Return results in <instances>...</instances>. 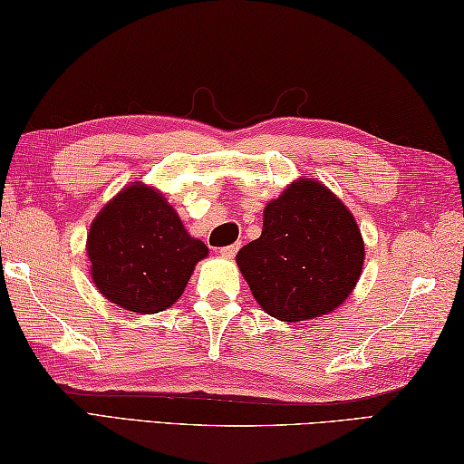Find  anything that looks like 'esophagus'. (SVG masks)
Masks as SVG:
<instances>
[{
	"mask_svg": "<svg viewBox=\"0 0 464 464\" xmlns=\"http://www.w3.org/2000/svg\"><path fill=\"white\" fill-rule=\"evenodd\" d=\"M238 244H232V246H224V248H220V255L224 256V258H234L236 256V252H238Z\"/></svg>",
	"mask_w": 464,
	"mask_h": 464,
	"instance_id": "1",
	"label": "esophagus"
}]
</instances>
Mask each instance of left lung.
I'll list each match as a JSON object with an SVG mask.
<instances>
[{
    "label": "left lung",
    "mask_w": 464,
    "mask_h": 464,
    "mask_svg": "<svg viewBox=\"0 0 464 464\" xmlns=\"http://www.w3.org/2000/svg\"><path fill=\"white\" fill-rule=\"evenodd\" d=\"M363 260L355 216L314 178L295 179L270 199L260 238L236 255L262 311L288 323L339 309L360 281Z\"/></svg>",
    "instance_id": "obj_1"
}]
</instances>
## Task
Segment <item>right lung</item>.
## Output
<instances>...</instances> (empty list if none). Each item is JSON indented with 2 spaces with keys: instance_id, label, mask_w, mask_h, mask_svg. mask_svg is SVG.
Returning <instances> with one entry per match:
<instances>
[{
  "instance_id": "add662e5",
  "label": "right lung",
  "mask_w": 464,
  "mask_h": 464,
  "mask_svg": "<svg viewBox=\"0 0 464 464\" xmlns=\"http://www.w3.org/2000/svg\"><path fill=\"white\" fill-rule=\"evenodd\" d=\"M86 256L104 299L153 314L179 299L208 246L186 230L160 189L133 181L96 214Z\"/></svg>"
}]
</instances>
